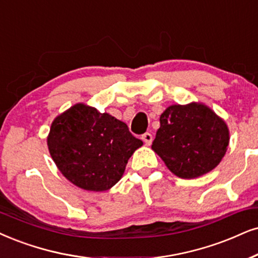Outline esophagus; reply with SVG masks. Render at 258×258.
<instances>
[{"mask_svg":"<svg viewBox=\"0 0 258 258\" xmlns=\"http://www.w3.org/2000/svg\"><path fill=\"white\" fill-rule=\"evenodd\" d=\"M142 139H143V142H144L146 145H150V144H151V143H152L153 137H152L151 133L146 132V133H144V135L142 136Z\"/></svg>","mask_w":258,"mask_h":258,"instance_id":"obj_1","label":"esophagus"}]
</instances>
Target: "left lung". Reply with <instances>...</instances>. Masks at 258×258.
<instances>
[{"instance_id":"1","label":"left lung","mask_w":258,"mask_h":258,"mask_svg":"<svg viewBox=\"0 0 258 258\" xmlns=\"http://www.w3.org/2000/svg\"><path fill=\"white\" fill-rule=\"evenodd\" d=\"M159 122L152 150L178 177L194 178L207 174L219 164L226 152V123L206 106H170Z\"/></svg>"}]
</instances>
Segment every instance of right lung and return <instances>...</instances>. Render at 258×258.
I'll return each mask as SVG.
<instances>
[{
	"label": "right lung",
	"mask_w": 258,
	"mask_h": 258,
	"mask_svg": "<svg viewBox=\"0 0 258 258\" xmlns=\"http://www.w3.org/2000/svg\"><path fill=\"white\" fill-rule=\"evenodd\" d=\"M47 145L61 174L77 187L102 191L112 188L143 142L125 122L78 103L52 122Z\"/></svg>",
	"instance_id": "right-lung-1"
}]
</instances>
